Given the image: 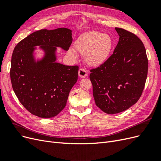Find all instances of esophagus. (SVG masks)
<instances>
[{
	"mask_svg": "<svg viewBox=\"0 0 161 161\" xmlns=\"http://www.w3.org/2000/svg\"><path fill=\"white\" fill-rule=\"evenodd\" d=\"M88 75L87 71L85 69H80L79 70V76L80 78H85Z\"/></svg>",
	"mask_w": 161,
	"mask_h": 161,
	"instance_id": "obj_1",
	"label": "esophagus"
}]
</instances>
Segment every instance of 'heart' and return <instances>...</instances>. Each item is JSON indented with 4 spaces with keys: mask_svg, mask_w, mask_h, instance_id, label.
<instances>
[{
    "mask_svg": "<svg viewBox=\"0 0 161 161\" xmlns=\"http://www.w3.org/2000/svg\"><path fill=\"white\" fill-rule=\"evenodd\" d=\"M113 46V40L107 34L89 31L82 34L75 43L76 52L84 55L85 61L91 66H99L108 60ZM70 56L74 51L69 50Z\"/></svg>",
    "mask_w": 161,
    "mask_h": 161,
    "instance_id": "obj_1",
    "label": "heart"
}]
</instances>
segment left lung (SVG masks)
<instances>
[{"instance_id": "8db88e82", "label": "left lung", "mask_w": 161, "mask_h": 161, "mask_svg": "<svg viewBox=\"0 0 161 161\" xmlns=\"http://www.w3.org/2000/svg\"><path fill=\"white\" fill-rule=\"evenodd\" d=\"M119 36L114 53L89 76L96 105L115 114L130 108L142 94L148 60L145 47L134 33L115 27Z\"/></svg>"}]
</instances>
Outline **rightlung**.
Returning a JSON list of instances; mask_svg holds the SVG:
<instances>
[{
	"mask_svg": "<svg viewBox=\"0 0 161 161\" xmlns=\"http://www.w3.org/2000/svg\"><path fill=\"white\" fill-rule=\"evenodd\" d=\"M72 42L67 28L32 33L14 47L10 70L13 89L28 111L42 118L57 115L65 108L69 92L78 79V66L56 62V47L68 50ZM42 45L46 56L34 61V46Z\"/></svg>",
	"mask_w": 161,
	"mask_h": 161,
	"instance_id": "1",
	"label": "right lung"
}]
</instances>
